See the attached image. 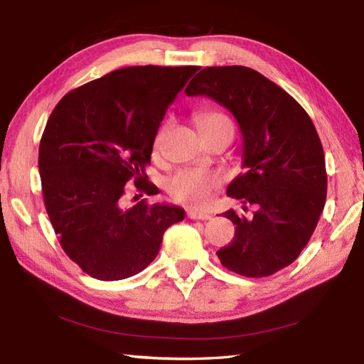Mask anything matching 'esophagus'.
Instances as JSON below:
<instances>
[{
	"instance_id": "34e87169",
	"label": "esophagus",
	"mask_w": 364,
	"mask_h": 364,
	"mask_svg": "<svg viewBox=\"0 0 364 364\" xmlns=\"http://www.w3.org/2000/svg\"><path fill=\"white\" fill-rule=\"evenodd\" d=\"M187 216L190 220H199V221H207L212 220V216L208 213H203V212H196V210H187Z\"/></svg>"
}]
</instances>
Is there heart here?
I'll list each match as a JSON object with an SVG mask.
<instances>
[{"label":"heart","instance_id":"1","mask_svg":"<svg viewBox=\"0 0 364 364\" xmlns=\"http://www.w3.org/2000/svg\"><path fill=\"white\" fill-rule=\"evenodd\" d=\"M224 123H230V119L224 114H221V112L216 110H207L196 115V124L200 132L208 131V129ZM164 135L165 127H160L154 139V148H160ZM221 181V174L218 171H213V169H179V171H176L166 181V191L169 193V196L177 200V203L193 208H203L208 204L210 198H212V193L216 188H220Z\"/></svg>","mask_w":364,"mask_h":364}]
</instances>
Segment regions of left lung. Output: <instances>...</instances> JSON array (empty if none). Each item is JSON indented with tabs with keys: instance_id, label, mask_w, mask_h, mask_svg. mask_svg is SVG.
<instances>
[{
	"instance_id": "left-lung-1",
	"label": "left lung",
	"mask_w": 364,
	"mask_h": 364,
	"mask_svg": "<svg viewBox=\"0 0 364 364\" xmlns=\"http://www.w3.org/2000/svg\"><path fill=\"white\" fill-rule=\"evenodd\" d=\"M232 112L243 135V168L228 187L252 216L228 210L235 237L216 255L246 277H266L291 264L309 243L327 195L324 149L309 114L260 73L207 67L185 88Z\"/></svg>"
}]
</instances>
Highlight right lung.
I'll return each instance as SVG.
<instances>
[{"mask_svg":"<svg viewBox=\"0 0 364 364\" xmlns=\"http://www.w3.org/2000/svg\"><path fill=\"white\" fill-rule=\"evenodd\" d=\"M199 67H126L67 93L38 148L43 200L65 254L88 276L123 280L159 254L183 208L140 200L123 207L126 185L156 195L144 166L171 104Z\"/></svg>","mask_w":364,"mask_h":364,"instance_id":"obj_1","label":"right lung"}]
</instances>
